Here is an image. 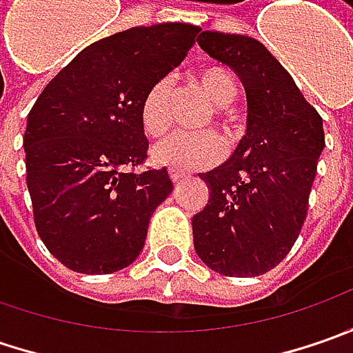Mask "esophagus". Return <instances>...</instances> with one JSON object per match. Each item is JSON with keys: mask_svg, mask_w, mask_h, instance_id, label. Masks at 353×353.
Masks as SVG:
<instances>
[{"mask_svg": "<svg viewBox=\"0 0 353 353\" xmlns=\"http://www.w3.org/2000/svg\"><path fill=\"white\" fill-rule=\"evenodd\" d=\"M169 176L172 183H183V181H186L190 174H188V172H184V170H181V169H169Z\"/></svg>", "mask_w": 353, "mask_h": 353, "instance_id": "obj_1", "label": "esophagus"}]
</instances>
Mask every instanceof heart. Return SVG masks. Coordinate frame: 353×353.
Instances as JSON below:
<instances>
[{
	"instance_id": "obj_1",
	"label": "heart",
	"mask_w": 353,
	"mask_h": 353,
	"mask_svg": "<svg viewBox=\"0 0 353 353\" xmlns=\"http://www.w3.org/2000/svg\"><path fill=\"white\" fill-rule=\"evenodd\" d=\"M196 84L212 102L210 112L204 116L202 125H210L214 121L228 137H236L239 121L236 114L225 105L236 96V84L230 72L222 66H206L196 74ZM170 96L172 82L167 76L155 80L145 90L139 103V117L143 131L149 137H163L169 131L172 121ZM224 153V139L216 131L206 129L198 133H179L161 141L153 149V159L159 165L174 169H204L216 165Z\"/></svg>"
}]
</instances>
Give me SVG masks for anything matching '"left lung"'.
Here are the masks:
<instances>
[{"label": "left lung", "mask_w": 353, "mask_h": 353, "mask_svg": "<svg viewBox=\"0 0 353 353\" xmlns=\"http://www.w3.org/2000/svg\"><path fill=\"white\" fill-rule=\"evenodd\" d=\"M198 45L239 76L248 131L224 165L200 174L210 196L192 218L194 250L216 273L257 277L287 257L305 224L322 117L259 41L204 31Z\"/></svg>", "instance_id": "1"}]
</instances>
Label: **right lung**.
I'll use <instances>...</instances> for the list:
<instances>
[{
	"label": "right lung",
	"mask_w": 353,
	"mask_h": 353,
	"mask_svg": "<svg viewBox=\"0 0 353 353\" xmlns=\"http://www.w3.org/2000/svg\"><path fill=\"white\" fill-rule=\"evenodd\" d=\"M200 27H131L92 43L41 92L27 117L25 167L37 234L76 273H114L141 253L169 196L167 169L135 172L149 141L145 90L181 64Z\"/></svg>",
	"instance_id": "1"
}]
</instances>
